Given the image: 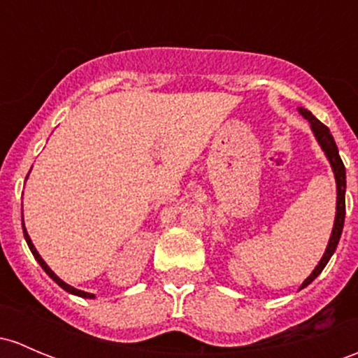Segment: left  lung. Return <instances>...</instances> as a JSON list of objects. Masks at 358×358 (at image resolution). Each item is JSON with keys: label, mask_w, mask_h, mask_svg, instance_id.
Listing matches in <instances>:
<instances>
[{"label": "left lung", "mask_w": 358, "mask_h": 358, "mask_svg": "<svg viewBox=\"0 0 358 358\" xmlns=\"http://www.w3.org/2000/svg\"><path fill=\"white\" fill-rule=\"evenodd\" d=\"M299 111H300V115L306 116V120H308L315 138H317V142L321 144L322 150H324L326 156H328L331 168H333V171H334V178H336V189H338L336 220H334V227H333V233H331L328 248H326L324 255H322V259L319 261V264L315 266V269L312 271L310 276H308L307 280L302 283V287H300V288H306L307 285H310L312 281H314L315 278L321 274V271L326 268V264H328L331 255H333L334 250H336L338 242H340V236H341V231H343V224H345V190H347V173H345V164H343V161H341L340 152H338V148H336V142H334L333 135H331L328 127H326L324 123L319 122V120L315 118L310 111L303 110V108H300Z\"/></svg>", "instance_id": "1"}]
</instances>
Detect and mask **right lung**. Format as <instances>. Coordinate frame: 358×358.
Wrapping results in <instances>:
<instances>
[{
	"instance_id": "right-lung-1",
	"label": "right lung",
	"mask_w": 358,
	"mask_h": 358,
	"mask_svg": "<svg viewBox=\"0 0 358 358\" xmlns=\"http://www.w3.org/2000/svg\"><path fill=\"white\" fill-rule=\"evenodd\" d=\"M24 236H25V242H27V245H29V248H30V252H32V255H34V257H36V261L39 262V264H41V268H43L44 271H46L48 274H50V278H51V280H55L56 283L59 285V287H62L63 289H65V292H69V293H73V295H78V296H84V299H94V295H92V293L82 292V289H77V288L70 287V285H66L65 281H63V280H59V278L56 276V274L52 273V271H51L50 268H48V264H46V262L43 261V257H41V255L37 254V250H36V247H34V243L30 242V236H29V233L25 231V227H24Z\"/></svg>"
}]
</instances>
